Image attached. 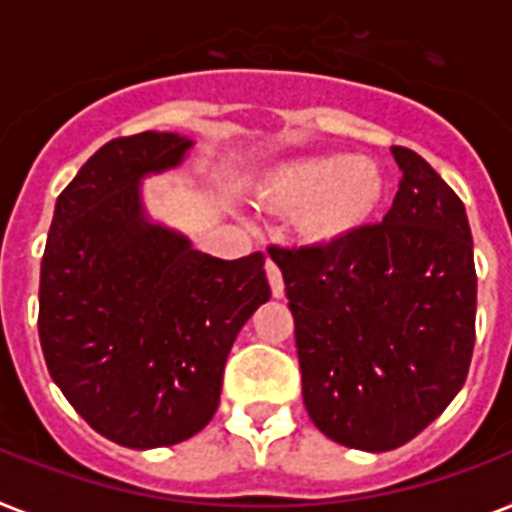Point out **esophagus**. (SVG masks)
I'll return each mask as SVG.
<instances>
[{
	"label": "esophagus",
	"mask_w": 512,
	"mask_h": 512,
	"mask_svg": "<svg viewBox=\"0 0 512 512\" xmlns=\"http://www.w3.org/2000/svg\"><path fill=\"white\" fill-rule=\"evenodd\" d=\"M265 273H268L270 292H273V297H284V276H281V268H278L273 260H268V263H265Z\"/></svg>",
	"instance_id": "esophagus-1"
}]
</instances>
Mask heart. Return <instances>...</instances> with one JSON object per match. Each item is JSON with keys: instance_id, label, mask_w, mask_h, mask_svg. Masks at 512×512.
<instances>
[{"instance_id": "b5f03b06", "label": "heart", "mask_w": 512, "mask_h": 512, "mask_svg": "<svg viewBox=\"0 0 512 512\" xmlns=\"http://www.w3.org/2000/svg\"><path fill=\"white\" fill-rule=\"evenodd\" d=\"M268 197L281 207H307L305 228L334 239L363 226L384 199V176L368 160L321 155L289 162L270 178Z\"/></svg>"}]
</instances>
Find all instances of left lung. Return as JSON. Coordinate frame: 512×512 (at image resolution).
Wrapping results in <instances>:
<instances>
[{"label":"left lung","mask_w":512,"mask_h":512,"mask_svg":"<svg viewBox=\"0 0 512 512\" xmlns=\"http://www.w3.org/2000/svg\"><path fill=\"white\" fill-rule=\"evenodd\" d=\"M389 213L331 242L268 252L294 315L302 400L328 439L386 452L421 434L468 376L476 265L460 197L413 149Z\"/></svg>","instance_id":"8db88e82"}]
</instances>
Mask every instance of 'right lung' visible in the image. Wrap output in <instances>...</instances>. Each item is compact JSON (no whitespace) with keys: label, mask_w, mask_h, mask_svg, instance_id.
<instances>
[{"label":"right lung","mask_w":512,"mask_h":512,"mask_svg":"<svg viewBox=\"0 0 512 512\" xmlns=\"http://www.w3.org/2000/svg\"><path fill=\"white\" fill-rule=\"evenodd\" d=\"M189 147L157 131L107 141L57 197L41 257L49 376L91 429L131 450L205 429L231 344L270 297L263 252L218 260L144 220L141 176Z\"/></svg>","instance_id":"right-lung-1"}]
</instances>
